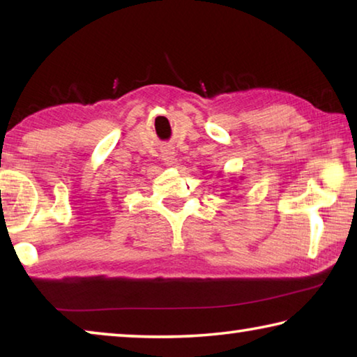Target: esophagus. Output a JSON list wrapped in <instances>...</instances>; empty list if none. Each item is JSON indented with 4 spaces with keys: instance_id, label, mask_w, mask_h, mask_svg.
I'll use <instances>...</instances> for the list:
<instances>
[{
    "instance_id": "1",
    "label": "esophagus",
    "mask_w": 357,
    "mask_h": 357,
    "mask_svg": "<svg viewBox=\"0 0 357 357\" xmlns=\"http://www.w3.org/2000/svg\"><path fill=\"white\" fill-rule=\"evenodd\" d=\"M162 159H164L167 164H172V162L174 160V153H173V151H170V149L162 151Z\"/></svg>"
}]
</instances>
